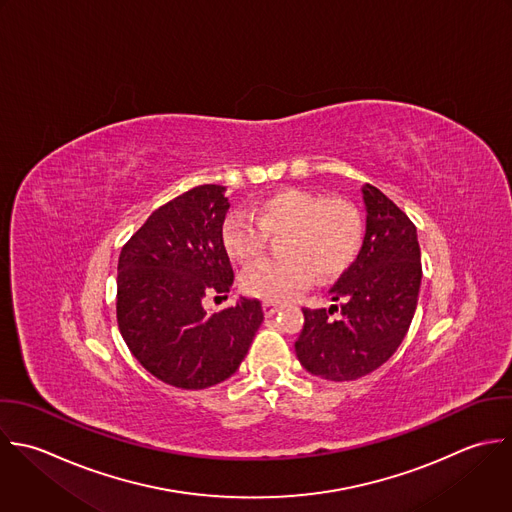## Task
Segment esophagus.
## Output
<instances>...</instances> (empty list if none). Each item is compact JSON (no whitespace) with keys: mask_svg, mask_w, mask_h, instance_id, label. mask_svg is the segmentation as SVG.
Instances as JSON below:
<instances>
[{"mask_svg":"<svg viewBox=\"0 0 512 512\" xmlns=\"http://www.w3.org/2000/svg\"><path fill=\"white\" fill-rule=\"evenodd\" d=\"M279 309H281V307H279L277 303H273V301H265V303H263V313H265L267 317H273Z\"/></svg>","mask_w":512,"mask_h":512,"instance_id":"esophagus-1","label":"esophagus"}]
</instances>
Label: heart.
<instances>
[{"label": "heart", "instance_id": "b5f03b06", "mask_svg": "<svg viewBox=\"0 0 512 512\" xmlns=\"http://www.w3.org/2000/svg\"><path fill=\"white\" fill-rule=\"evenodd\" d=\"M281 235L283 255L263 259L241 277L247 295L265 301H289L305 291L317 277L341 275L359 255L363 243V219L347 199L287 187L263 197L255 207V219L231 213L221 225V243L229 257L249 263L267 247V235Z\"/></svg>", "mask_w": 512, "mask_h": 512}]
</instances>
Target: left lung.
Returning <instances> with one entry per match:
<instances>
[{
  "label": "left lung",
  "mask_w": 512,
  "mask_h": 512,
  "mask_svg": "<svg viewBox=\"0 0 512 512\" xmlns=\"http://www.w3.org/2000/svg\"><path fill=\"white\" fill-rule=\"evenodd\" d=\"M365 239L357 261L331 287L341 307L303 309L299 363L327 381H355L387 363L403 343L421 289V249L413 221L377 187L363 185ZM341 310L339 320H331Z\"/></svg>",
  "instance_id": "obj_1"
}]
</instances>
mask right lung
<instances>
[{"label": "right lung", "mask_w": 512, "mask_h": 512, "mask_svg": "<svg viewBox=\"0 0 512 512\" xmlns=\"http://www.w3.org/2000/svg\"><path fill=\"white\" fill-rule=\"evenodd\" d=\"M223 185H199L153 211L117 263V325L133 357L159 381L187 391L229 379L245 359L263 309L257 299L209 313L207 293H229L221 243Z\"/></svg>", "instance_id": "add662e5"}]
</instances>
